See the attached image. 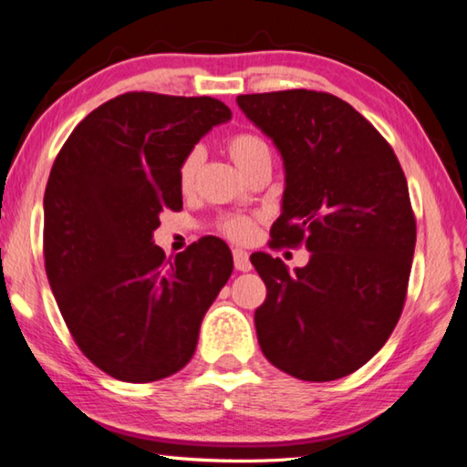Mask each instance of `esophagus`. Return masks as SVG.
I'll return each instance as SVG.
<instances>
[{"label":"esophagus","mask_w":467,"mask_h":467,"mask_svg":"<svg viewBox=\"0 0 467 467\" xmlns=\"http://www.w3.org/2000/svg\"><path fill=\"white\" fill-rule=\"evenodd\" d=\"M233 259H234V267L239 272H251V262H249V253L243 249H233Z\"/></svg>","instance_id":"esophagus-1"}]
</instances>
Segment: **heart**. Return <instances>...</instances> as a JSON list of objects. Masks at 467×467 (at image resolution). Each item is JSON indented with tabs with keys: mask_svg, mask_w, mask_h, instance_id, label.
I'll list each match as a JSON object with an SVG mask.
<instances>
[{
	"mask_svg": "<svg viewBox=\"0 0 467 467\" xmlns=\"http://www.w3.org/2000/svg\"><path fill=\"white\" fill-rule=\"evenodd\" d=\"M226 152L233 158V162L236 164L243 175L257 167L259 162L264 161H272V152L270 146L265 144L264 138L255 136V133L243 131V133H234L226 140ZM202 167V152L200 150H192L181 162L179 167V189L183 193H189L195 185L197 172H200ZM220 231H223L226 236H231L234 241H244L249 239V234L253 233V220L247 216H224L220 220Z\"/></svg>",
	"mask_w": 467,
	"mask_h": 467,
	"instance_id": "1",
	"label": "heart"
}]
</instances>
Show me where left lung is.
Returning a JSON list of instances; mask_svg holds the SVG:
<instances>
[{"mask_svg": "<svg viewBox=\"0 0 467 467\" xmlns=\"http://www.w3.org/2000/svg\"><path fill=\"white\" fill-rule=\"evenodd\" d=\"M286 171L272 243L305 244L288 272L253 253L267 296L255 311L265 358L303 381H334L381 350L404 309L416 220L398 156L346 100L327 92L241 94ZM274 244V247H275Z\"/></svg>", "mask_w": 467, "mask_h": 467, "instance_id": "obj_1", "label": "left lung"}]
</instances>
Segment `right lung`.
<instances>
[{
  "instance_id": "obj_1",
  "label": "right lung",
  "mask_w": 467,
  "mask_h": 467,
  "mask_svg": "<svg viewBox=\"0 0 467 467\" xmlns=\"http://www.w3.org/2000/svg\"><path fill=\"white\" fill-rule=\"evenodd\" d=\"M233 117L212 97L125 92L78 123L45 189V270L76 344L107 375L150 383L192 360L205 311L233 274L224 241L175 257L154 244L179 212V167Z\"/></svg>"
}]
</instances>
